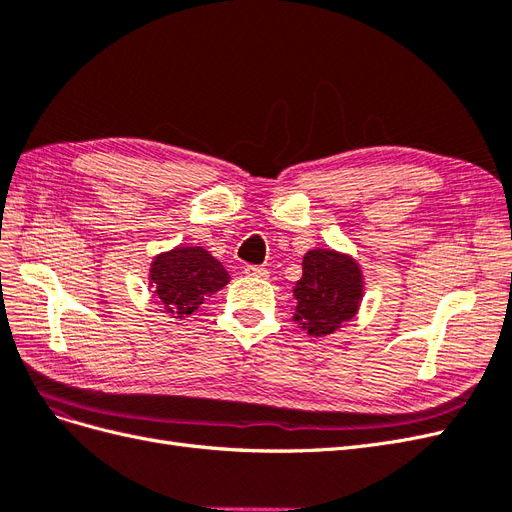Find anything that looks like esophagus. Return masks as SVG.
I'll return each instance as SVG.
<instances>
[{"label":"esophagus","mask_w":512,"mask_h":512,"mask_svg":"<svg viewBox=\"0 0 512 512\" xmlns=\"http://www.w3.org/2000/svg\"><path fill=\"white\" fill-rule=\"evenodd\" d=\"M245 275L260 277V280H265V277H269V271L265 267H258V265H247L245 267Z\"/></svg>","instance_id":"esophagus-1"}]
</instances>
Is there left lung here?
I'll list each match as a JSON object with an SVG mask.
<instances>
[{
    "mask_svg": "<svg viewBox=\"0 0 512 512\" xmlns=\"http://www.w3.org/2000/svg\"><path fill=\"white\" fill-rule=\"evenodd\" d=\"M297 314L309 335H331L348 322L363 299V275L354 258L333 250L303 256V277L294 286Z\"/></svg>",
    "mask_w": 512,
    "mask_h": 512,
    "instance_id": "8db88e82",
    "label": "left lung"
}]
</instances>
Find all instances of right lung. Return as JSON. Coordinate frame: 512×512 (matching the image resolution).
<instances>
[{
    "label": "right lung",
    "instance_id": "add662e5",
    "mask_svg": "<svg viewBox=\"0 0 512 512\" xmlns=\"http://www.w3.org/2000/svg\"><path fill=\"white\" fill-rule=\"evenodd\" d=\"M230 280L224 265L203 247H175L153 258L149 286L173 318L192 316L207 297Z\"/></svg>",
    "mask_w": 512,
    "mask_h": 512
}]
</instances>
